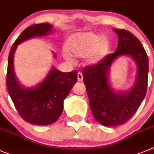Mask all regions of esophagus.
Segmentation results:
<instances>
[{
  "instance_id": "34e87169",
  "label": "esophagus",
  "mask_w": 154,
  "mask_h": 154,
  "mask_svg": "<svg viewBox=\"0 0 154 154\" xmlns=\"http://www.w3.org/2000/svg\"><path fill=\"white\" fill-rule=\"evenodd\" d=\"M83 75L82 74L80 73V72H79L78 74H77V80H78V81H82L83 80Z\"/></svg>"
}]
</instances>
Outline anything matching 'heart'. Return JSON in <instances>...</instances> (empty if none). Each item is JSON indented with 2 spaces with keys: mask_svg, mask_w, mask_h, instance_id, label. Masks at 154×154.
<instances>
[{
  "mask_svg": "<svg viewBox=\"0 0 154 154\" xmlns=\"http://www.w3.org/2000/svg\"><path fill=\"white\" fill-rule=\"evenodd\" d=\"M65 51L69 54L77 57L84 58L87 66L99 63L106 56L110 50V42L107 38L92 32H79L71 34L66 40ZM69 54L63 57L69 62L73 59Z\"/></svg>",
  "mask_w": 154,
  "mask_h": 154,
  "instance_id": "b5f03b06",
  "label": "heart"
}]
</instances>
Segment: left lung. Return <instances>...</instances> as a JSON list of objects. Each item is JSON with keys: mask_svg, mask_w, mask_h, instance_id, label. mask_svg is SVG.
Wrapping results in <instances>:
<instances>
[{"mask_svg": "<svg viewBox=\"0 0 154 154\" xmlns=\"http://www.w3.org/2000/svg\"><path fill=\"white\" fill-rule=\"evenodd\" d=\"M113 30L119 39L114 53L82 72L93 116L106 127L125 124L137 112L146 96L149 70L148 57L139 40L126 30ZM122 56L131 57L137 67L134 84L126 91L115 90L110 81V67Z\"/></svg>", "mask_w": 154, "mask_h": 154, "instance_id": "1", "label": "left lung"}]
</instances>
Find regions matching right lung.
<instances>
[{
  "instance_id": "add662e5",
  "label": "right lung",
  "mask_w": 154,
  "mask_h": 154,
  "mask_svg": "<svg viewBox=\"0 0 154 154\" xmlns=\"http://www.w3.org/2000/svg\"><path fill=\"white\" fill-rule=\"evenodd\" d=\"M53 30V25L48 23L27 27L14 43L8 57L7 88L10 97L20 117L36 125H49L60 117L63 101L77 83V73L60 72L53 66L42 81L34 87H25L15 74L14 57L19 44L32 38L47 37ZM53 57L57 58L54 52Z\"/></svg>"
}]
</instances>
